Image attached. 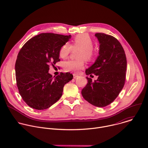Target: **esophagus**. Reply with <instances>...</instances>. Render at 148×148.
Returning <instances> with one entry per match:
<instances>
[{
  "label": "esophagus",
  "instance_id": "1",
  "mask_svg": "<svg viewBox=\"0 0 148 148\" xmlns=\"http://www.w3.org/2000/svg\"><path fill=\"white\" fill-rule=\"evenodd\" d=\"M78 76H79V75H78V74H75V73H74V74H73V77H74V79L77 78Z\"/></svg>",
  "mask_w": 148,
  "mask_h": 148
}]
</instances>
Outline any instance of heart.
<instances>
[{
    "mask_svg": "<svg viewBox=\"0 0 148 148\" xmlns=\"http://www.w3.org/2000/svg\"><path fill=\"white\" fill-rule=\"evenodd\" d=\"M79 48L77 52L76 59H71L64 63V67L66 71L78 72L83 69L85 65V59L92 60L96 55V48L93 46V40L86 34H80L76 35L71 40L70 45L64 43L59 49V54L61 58L66 59L71 53L72 49Z\"/></svg>",
    "mask_w": 148,
    "mask_h": 148,
    "instance_id": "1",
    "label": "heart"
}]
</instances>
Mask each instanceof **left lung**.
Returning <instances> with one entry per match:
<instances>
[{"label": "left lung", "mask_w": 148, "mask_h": 148, "mask_svg": "<svg viewBox=\"0 0 148 148\" xmlns=\"http://www.w3.org/2000/svg\"><path fill=\"white\" fill-rule=\"evenodd\" d=\"M95 36L100 43L99 55L85 73L98 77L93 82L86 77L88 83L81 93L89 103L102 108L112 103L124 87L127 59L123 46L116 38L104 33H96Z\"/></svg>", "instance_id": "1"}]
</instances>
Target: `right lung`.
I'll return each mask as SVG.
<instances>
[{"instance_id": "right-lung-1", "label": "right lung", "mask_w": 148, "mask_h": 148, "mask_svg": "<svg viewBox=\"0 0 148 148\" xmlns=\"http://www.w3.org/2000/svg\"><path fill=\"white\" fill-rule=\"evenodd\" d=\"M71 36L42 33L21 47L15 64L17 86L23 101L36 110L50 108L61 97L63 87L73 75L61 73L52 77L49 66L60 62L59 49Z\"/></svg>"}]
</instances>
